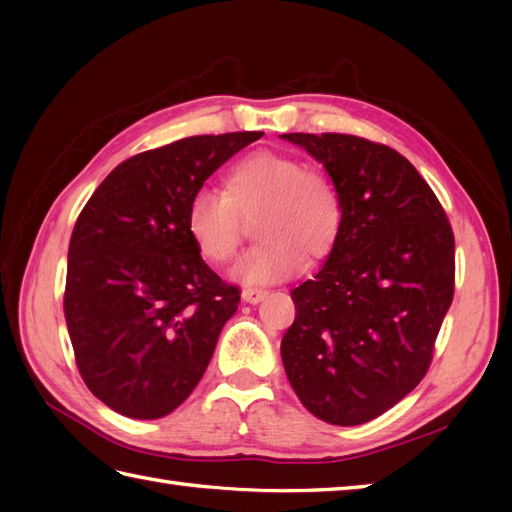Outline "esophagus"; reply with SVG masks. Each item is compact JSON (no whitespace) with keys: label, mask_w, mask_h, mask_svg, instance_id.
<instances>
[{"label":"esophagus","mask_w":512,"mask_h":512,"mask_svg":"<svg viewBox=\"0 0 512 512\" xmlns=\"http://www.w3.org/2000/svg\"><path fill=\"white\" fill-rule=\"evenodd\" d=\"M264 297H266V290L264 288H246L242 292V299L246 303H259Z\"/></svg>","instance_id":"1"}]
</instances>
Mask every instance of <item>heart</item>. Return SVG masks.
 <instances>
[{
	"label": "heart",
	"instance_id": "heart-1",
	"mask_svg": "<svg viewBox=\"0 0 512 512\" xmlns=\"http://www.w3.org/2000/svg\"><path fill=\"white\" fill-rule=\"evenodd\" d=\"M255 220L262 244L231 270L244 286H266L299 275L310 259L328 257L339 242L343 206L325 171L284 151H255L226 171L222 193L198 191L187 206V233L209 264L235 257L244 222Z\"/></svg>",
	"mask_w": 512,
	"mask_h": 512
}]
</instances>
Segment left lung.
I'll return each mask as SVG.
<instances>
[{
    "label": "left lung",
    "instance_id": "left-lung-1",
    "mask_svg": "<svg viewBox=\"0 0 512 512\" xmlns=\"http://www.w3.org/2000/svg\"><path fill=\"white\" fill-rule=\"evenodd\" d=\"M330 173L339 242L290 292L281 339L292 389L323 422L378 418L427 374L453 301L455 239L436 193L396 149L350 134H284Z\"/></svg>",
    "mask_w": 512,
    "mask_h": 512
}]
</instances>
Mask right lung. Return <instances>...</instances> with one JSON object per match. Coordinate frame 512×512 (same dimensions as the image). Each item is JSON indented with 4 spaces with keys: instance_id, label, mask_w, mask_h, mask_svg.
Segmentation results:
<instances>
[{
    "instance_id": "right-lung-1",
    "label": "right lung",
    "mask_w": 512,
    "mask_h": 512,
    "mask_svg": "<svg viewBox=\"0 0 512 512\" xmlns=\"http://www.w3.org/2000/svg\"><path fill=\"white\" fill-rule=\"evenodd\" d=\"M264 132L191 136L121 162L74 224L63 312L92 394L156 420L191 396L239 288L204 264L187 206L204 180Z\"/></svg>"
}]
</instances>
